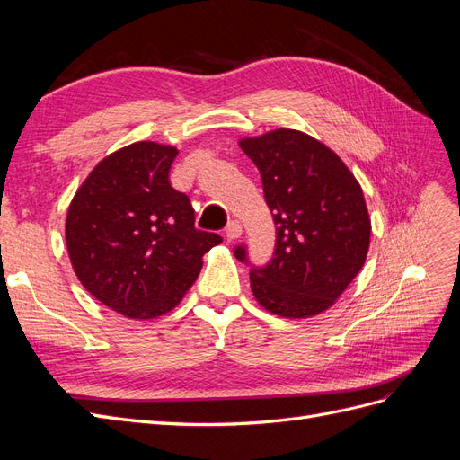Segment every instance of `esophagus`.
I'll return each mask as SVG.
<instances>
[{"label":"esophagus","instance_id":"1","mask_svg":"<svg viewBox=\"0 0 460 460\" xmlns=\"http://www.w3.org/2000/svg\"><path fill=\"white\" fill-rule=\"evenodd\" d=\"M226 238L230 240V242H234V240H238V238H242V234H243V230H242V225L238 220H232V222H228V226H226Z\"/></svg>","mask_w":460,"mask_h":460}]
</instances>
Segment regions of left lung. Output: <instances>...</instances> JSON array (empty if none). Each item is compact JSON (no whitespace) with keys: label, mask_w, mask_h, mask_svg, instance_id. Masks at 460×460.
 Listing matches in <instances>:
<instances>
[{"label":"left lung","mask_w":460,"mask_h":460,"mask_svg":"<svg viewBox=\"0 0 460 460\" xmlns=\"http://www.w3.org/2000/svg\"><path fill=\"white\" fill-rule=\"evenodd\" d=\"M240 147L257 164L276 225L272 261L249 274L255 299L284 318L324 313L367 261L363 188L336 151L299 130L242 137ZM234 253L247 257L243 247Z\"/></svg>","instance_id":"left-lung-1"}]
</instances>
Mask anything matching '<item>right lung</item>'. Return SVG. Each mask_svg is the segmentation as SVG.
Returning <instances> with one entry per match:
<instances>
[{
    "mask_svg": "<svg viewBox=\"0 0 460 460\" xmlns=\"http://www.w3.org/2000/svg\"><path fill=\"white\" fill-rule=\"evenodd\" d=\"M178 149L136 142L111 153L76 190L66 252L90 294L115 313L151 320L172 311L198 280L218 234L193 226L186 193L169 182Z\"/></svg>",
    "mask_w": 460,
    "mask_h": 460,
    "instance_id": "1",
    "label": "right lung"
}]
</instances>
